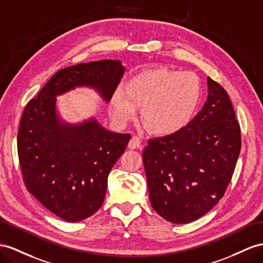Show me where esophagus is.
<instances>
[{
  "label": "esophagus",
  "mask_w": 263,
  "mask_h": 263,
  "mask_svg": "<svg viewBox=\"0 0 263 263\" xmlns=\"http://www.w3.org/2000/svg\"><path fill=\"white\" fill-rule=\"evenodd\" d=\"M140 146H141V139L137 136H133L129 142V147L130 149H138Z\"/></svg>",
  "instance_id": "1"
}]
</instances>
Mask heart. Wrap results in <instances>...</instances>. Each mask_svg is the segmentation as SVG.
<instances>
[{
	"label": "heart",
	"mask_w": 263,
	"mask_h": 263,
	"mask_svg": "<svg viewBox=\"0 0 263 263\" xmlns=\"http://www.w3.org/2000/svg\"><path fill=\"white\" fill-rule=\"evenodd\" d=\"M201 99V81L196 73L152 69L141 71L120 86L110 100L111 117L125 125L137 116L151 133L171 136L190 123Z\"/></svg>",
	"instance_id": "1"
}]
</instances>
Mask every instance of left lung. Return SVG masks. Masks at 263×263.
<instances>
[{
  "label": "left lung",
  "mask_w": 263,
  "mask_h": 263,
  "mask_svg": "<svg viewBox=\"0 0 263 263\" xmlns=\"http://www.w3.org/2000/svg\"><path fill=\"white\" fill-rule=\"evenodd\" d=\"M208 99L181 131L147 141L143 164L151 205L172 223H189L223 197L241 150L227 91L208 78Z\"/></svg>",
  "instance_id": "1"
}]
</instances>
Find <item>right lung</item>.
<instances>
[{
    "instance_id": "obj_1",
    "label": "right lung",
    "mask_w": 263,
    "mask_h": 263,
    "mask_svg": "<svg viewBox=\"0 0 263 263\" xmlns=\"http://www.w3.org/2000/svg\"><path fill=\"white\" fill-rule=\"evenodd\" d=\"M123 74L119 60L65 67L22 113L17 153L24 184L40 203L67 222L89 218L102 205L107 177L131 136L106 130L94 118L79 124L64 122L57 112V97L89 86L109 102Z\"/></svg>"
}]
</instances>
